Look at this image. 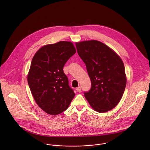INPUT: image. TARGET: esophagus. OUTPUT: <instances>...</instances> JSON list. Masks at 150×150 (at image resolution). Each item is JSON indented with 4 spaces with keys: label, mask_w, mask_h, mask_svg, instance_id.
Returning a JSON list of instances; mask_svg holds the SVG:
<instances>
[{
    "label": "esophagus",
    "mask_w": 150,
    "mask_h": 150,
    "mask_svg": "<svg viewBox=\"0 0 150 150\" xmlns=\"http://www.w3.org/2000/svg\"><path fill=\"white\" fill-rule=\"evenodd\" d=\"M76 91L78 92H81V88L80 86H78L77 88H76Z\"/></svg>",
    "instance_id": "34e87169"
}]
</instances>
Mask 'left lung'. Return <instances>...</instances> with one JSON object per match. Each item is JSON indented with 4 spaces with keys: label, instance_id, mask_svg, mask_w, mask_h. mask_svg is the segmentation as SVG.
<instances>
[{
    "label": "left lung",
    "instance_id": "left-lung-1",
    "mask_svg": "<svg viewBox=\"0 0 150 150\" xmlns=\"http://www.w3.org/2000/svg\"><path fill=\"white\" fill-rule=\"evenodd\" d=\"M80 57L86 64L91 88L84 96L95 111L105 112L121 100L127 84L121 58L104 43L88 40L76 44Z\"/></svg>",
    "mask_w": 150,
    "mask_h": 150
}]
</instances>
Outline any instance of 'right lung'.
Returning <instances> with one entry per match:
<instances>
[{
    "label": "right lung",
    "mask_w": 150,
    "mask_h": 150,
    "mask_svg": "<svg viewBox=\"0 0 150 150\" xmlns=\"http://www.w3.org/2000/svg\"><path fill=\"white\" fill-rule=\"evenodd\" d=\"M76 52L73 43L62 41L43 46L32 60L28 85L35 102L47 114L64 112L75 96L63 67Z\"/></svg>",
    "instance_id": "obj_1"
}]
</instances>
